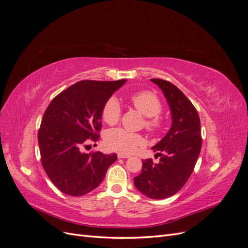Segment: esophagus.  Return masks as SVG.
I'll list each match as a JSON object with an SVG mask.
<instances>
[{
    "mask_svg": "<svg viewBox=\"0 0 248 248\" xmlns=\"http://www.w3.org/2000/svg\"><path fill=\"white\" fill-rule=\"evenodd\" d=\"M118 158H119V159H121V158H129V155L119 153V154H118Z\"/></svg>",
    "mask_w": 248,
    "mask_h": 248,
    "instance_id": "obj_1",
    "label": "esophagus"
}]
</instances>
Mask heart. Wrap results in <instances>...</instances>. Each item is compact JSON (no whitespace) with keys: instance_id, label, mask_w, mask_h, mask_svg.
I'll return each mask as SVG.
<instances>
[{"instance_id":"1","label":"heart","mask_w":248,"mask_h":248,"mask_svg":"<svg viewBox=\"0 0 248 248\" xmlns=\"http://www.w3.org/2000/svg\"><path fill=\"white\" fill-rule=\"evenodd\" d=\"M130 102L140 114L147 117L146 126L150 130H158L161 127V121L157 115L161 111V102L154 93L142 91L133 94L130 97ZM120 116L121 108L116 98H109L102 109L103 121L108 125L116 124ZM106 145L110 150H114L122 154H131L137 151L140 147L145 145V139L140 134L115 128L109 130L104 138Z\"/></svg>"}]
</instances>
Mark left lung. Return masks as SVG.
Here are the masks:
<instances>
[{
    "label": "left lung",
    "mask_w": 248,
    "mask_h": 248,
    "mask_svg": "<svg viewBox=\"0 0 248 248\" xmlns=\"http://www.w3.org/2000/svg\"><path fill=\"white\" fill-rule=\"evenodd\" d=\"M169 104L171 125L152 150L160 156L158 163L142 160L141 172L134 186L144 196L161 200L174 196L189 179L202 148L201 121L198 111L182 91L170 81L152 78Z\"/></svg>",
    "instance_id": "1"
}]
</instances>
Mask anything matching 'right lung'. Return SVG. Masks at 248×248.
Listing matches in <instances>:
<instances>
[{
  "instance_id": "add662e5",
  "label": "right lung",
  "mask_w": 248,
  "mask_h": 248,
  "mask_svg": "<svg viewBox=\"0 0 248 248\" xmlns=\"http://www.w3.org/2000/svg\"><path fill=\"white\" fill-rule=\"evenodd\" d=\"M125 82H76L56 96L44 112L38 132L42 167L57 188L68 196L95 189L117 160L116 153H86L82 146L98 140L104 104Z\"/></svg>"
}]
</instances>
